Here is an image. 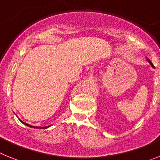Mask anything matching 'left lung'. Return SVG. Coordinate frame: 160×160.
I'll return each mask as SVG.
<instances>
[{
  "mask_svg": "<svg viewBox=\"0 0 160 160\" xmlns=\"http://www.w3.org/2000/svg\"><path fill=\"white\" fill-rule=\"evenodd\" d=\"M148 62H149V63H150V64H151V65H152V66H153V67H154V66H153V64H152V62H151V61H150V60H148Z\"/></svg>",
  "mask_w": 160,
  "mask_h": 160,
  "instance_id": "1",
  "label": "left lung"
}]
</instances>
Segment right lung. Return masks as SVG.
I'll return each instance as SVG.
<instances>
[{"label":"right lung","mask_w":160,"mask_h":160,"mask_svg":"<svg viewBox=\"0 0 160 160\" xmlns=\"http://www.w3.org/2000/svg\"><path fill=\"white\" fill-rule=\"evenodd\" d=\"M20 121H21V122H22V123H24L25 124V125H26V126H28V127H29V128H40V129H46V128H49V127H50V126H48V127H39V128H38V127H33V126H31V125H29V124H27V123H25V122H23L22 121V120H20Z\"/></svg>","instance_id":"add662e5"}]
</instances>
